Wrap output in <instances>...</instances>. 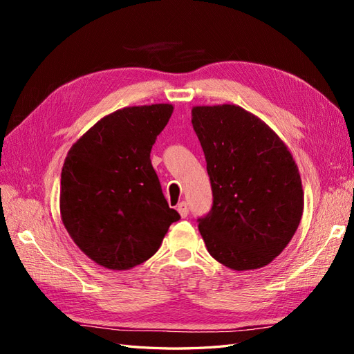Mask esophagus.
<instances>
[{"label": "esophagus", "instance_id": "esophagus-1", "mask_svg": "<svg viewBox=\"0 0 354 354\" xmlns=\"http://www.w3.org/2000/svg\"><path fill=\"white\" fill-rule=\"evenodd\" d=\"M177 211H178V214L183 218H186L187 217V214H189V208H187V203L183 201V202H180L178 205H177Z\"/></svg>", "mask_w": 354, "mask_h": 354}]
</instances>
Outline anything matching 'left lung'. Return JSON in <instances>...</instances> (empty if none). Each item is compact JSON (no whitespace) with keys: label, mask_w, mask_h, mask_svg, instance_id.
<instances>
[{"label":"left lung","mask_w":354,"mask_h":354,"mask_svg":"<svg viewBox=\"0 0 354 354\" xmlns=\"http://www.w3.org/2000/svg\"><path fill=\"white\" fill-rule=\"evenodd\" d=\"M192 125L214 198L198 220L207 250L232 270L261 269L286 248L303 216L295 160L281 137L241 106H194Z\"/></svg>","instance_id":"8db88e82"}]
</instances>
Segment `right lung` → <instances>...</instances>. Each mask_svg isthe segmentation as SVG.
Returning a JSON list of instances; mask_svg holds the SVG:
<instances>
[{"instance_id":"1","label":"right lung","mask_w":354,"mask_h":354,"mask_svg":"<svg viewBox=\"0 0 354 354\" xmlns=\"http://www.w3.org/2000/svg\"><path fill=\"white\" fill-rule=\"evenodd\" d=\"M173 104L130 106L103 116L72 145L62 168L60 217L78 248L109 270H128L159 250L171 223L151 162Z\"/></svg>"}]
</instances>
